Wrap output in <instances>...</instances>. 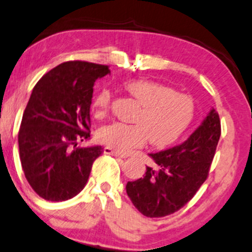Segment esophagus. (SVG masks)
I'll list each match as a JSON object with an SVG mask.
<instances>
[{"label": "esophagus", "instance_id": "esophagus-1", "mask_svg": "<svg viewBox=\"0 0 252 252\" xmlns=\"http://www.w3.org/2000/svg\"><path fill=\"white\" fill-rule=\"evenodd\" d=\"M103 151H104V154H107V155H113V156H116V157H121V158H126V155H123V154L118 153V151L111 149V148L109 147H105L104 149H103Z\"/></svg>", "mask_w": 252, "mask_h": 252}]
</instances>
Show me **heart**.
<instances>
[{
    "label": "heart",
    "instance_id": "heart-1",
    "mask_svg": "<svg viewBox=\"0 0 252 252\" xmlns=\"http://www.w3.org/2000/svg\"><path fill=\"white\" fill-rule=\"evenodd\" d=\"M123 89L138 105L130 122L111 123L97 130L99 143L120 153L141 147L148 139L150 145L163 148L177 141L195 117V102L190 96L176 93L164 84L149 80H129ZM110 92L99 89L93 97L94 116L103 118L110 104Z\"/></svg>",
    "mask_w": 252,
    "mask_h": 252
}]
</instances>
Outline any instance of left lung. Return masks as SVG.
<instances>
[{"label":"left lung","mask_w":252,"mask_h":252,"mask_svg":"<svg viewBox=\"0 0 252 252\" xmlns=\"http://www.w3.org/2000/svg\"><path fill=\"white\" fill-rule=\"evenodd\" d=\"M220 137V121L213 108L186 142L149 154L157 169L126 183L132 204L147 217H164L183 208L207 180Z\"/></svg>","instance_id":"8db88e82"}]
</instances>
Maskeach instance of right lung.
I'll use <instances>...</instances> for the list:
<instances>
[{"label":"right lung","instance_id":"right-lung-1","mask_svg":"<svg viewBox=\"0 0 252 252\" xmlns=\"http://www.w3.org/2000/svg\"><path fill=\"white\" fill-rule=\"evenodd\" d=\"M110 74L108 65L69 61L51 69L32 89L19 131L20 159L39 197L70 199L86 187L101 145L81 148L90 137L94 83Z\"/></svg>","mask_w":252,"mask_h":252}]
</instances>
